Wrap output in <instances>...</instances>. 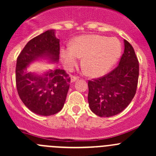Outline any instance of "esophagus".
<instances>
[{"label":"esophagus","instance_id":"esophagus-1","mask_svg":"<svg viewBox=\"0 0 156 156\" xmlns=\"http://www.w3.org/2000/svg\"><path fill=\"white\" fill-rule=\"evenodd\" d=\"M78 76H73V75H72V76H71V81H72V82H75V81H76V80H78Z\"/></svg>","mask_w":156,"mask_h":156}]
</instances>
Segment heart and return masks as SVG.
Segmentation results:
<instances>
[{
  "instance_id": "obj_1",
  "label": "heart",
  "mask_w": 156,
  "mask_h": 156,
  "mask_svg": "<svg viewBox=\"0 0 156 156\" xmlns=\"http://www.w3.org/2000/svg\"><path fill=\"white\" fill-rule=\"evenodd\" d=\"M122 44L116 37L98 34L79 36L71 46L62 47L60 56L64 66L72 70L82 57V66L87 75L99 77L105 75L115 65L122 53Z\"/></svg>"
}]
</instances>
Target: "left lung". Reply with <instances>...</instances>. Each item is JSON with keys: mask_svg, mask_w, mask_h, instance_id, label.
Masks as SVG:
<instances>
[{"mask_svg": "<svg viewBox=\"0 0 156 156\" xmlns=\"http://www.w3.org/2000/svg\"><path fill=\"white\" fill-rule=\"evenodd\" d=\"M125 50L119 66L105 76L88 81V103L100 117H111L122 112L136 94L139 62L130 44L124 40Z\"/></svg>", "mask_w": 156, "mask_h": 156, "instance_id": "left-lung-1", "label": "left lung"}]
</instances>
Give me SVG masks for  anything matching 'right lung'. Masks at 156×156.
<instances>
[{
	"mask_svg": "<svg viewBox=\"0 0 156 156\" xmlns=\"http://www.w3.org/2000/svg\"><path fill=\"white\" fill-rule=\"evenodd\" d=\"M59 39L55 30H48L30 40L19 55L16 66V84L20 99L29 110L48 116L59 112L64 106L70 77L63 69H54L42 75L26 69L40 59L59 62Z\"/></svg>",
	"mask_w": 156,
	"mask_h": 156,
	"instance_id": "right-lung-1",
	"label": "right lung"
}]
</instances>
